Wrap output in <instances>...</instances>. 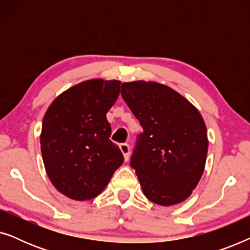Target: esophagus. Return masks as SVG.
I'll return each mask as SVG.
<instances>
[{
	"label": "esophagus",
	"instance_id": "1",
	"mask_svg": "<svg viewBox=\"0 0 250 250\" xmlns=\"http://www.w3.org/2000/svg\"><path fill=\"white\" fill-rule=\"evenodd\" d=\"M119 148H121L123 155H124L125 160H128V157H129V146L127 145V143H121V145H119Z\"/></svg>",
	"mask_w": 250,
	"mask_h": 250
}]
</instances>
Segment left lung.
<instances>
[{
    "label": "left lung",
    "instance_id": "left-lung-1",
    "mask_svg": "<svg viewBox=\"0 0 250 250\" xmlns=\"http://www.w3.org/2000/svg\"><path fill=\"white\" fill-rule=\"evenodd\" d=\"M121 93L143 128L129 164L145 196L162 206L186 200L206 164L207 129L199 111L155 82L123 83Z\"/></svg>",
    "mask_w": 250,
    "mask_h": 250
}]
</instances>
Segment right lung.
Wrapping results in <instances>:
<instances>
[{
	"label": "right lung",
	"instance_id": "right-lung-1",
	"mask_svg": "<svg viewBox=\"0 0 250 250\" xmlns=\"http://www.w3.org/2000/svg\"><path fill=\"white\" fill-rule=\"evenodd\" d=\"M119 87V81L83 82L60 94L44 115V166L56 189L70 199L97 197L124 162L119 146L110 140L107 121Z\"/></svg>",
	"mask_w": 250,
	"mask_h": 250
}]
</instances>
